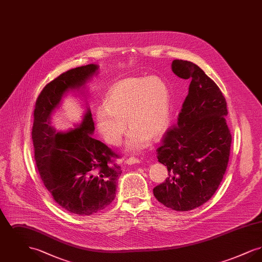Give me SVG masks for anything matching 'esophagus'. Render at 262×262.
Listing matches in <instances>:
<instances>
[{
	"mask_svg": "<svg viewBox=\"0 0 262 262\" xmlns=\"http://www.w3.org/2000/svg\"><path fill=\"white\" fill-rule=\"evenodd\" d=\"M139 163H140V161L137 158H134V157L128 158L127 160H125V164H127V165H135V164H139Z\"/></svg>",
	"mask_w": 262,
	"mask_h": 262,
	"instance_id": "obj_1",
	"label": "esophagus"
}]
</instances>
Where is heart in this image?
Returning a JSON list of instances; mask_svg holds the SVG:
<instances>
[{
    "instance_id": "obj_1",
    "label": "heart",
    "mask_w": 262,
    "mask_h": 262,
    "mask_svg": "<svg viewBox=\"0 0 262 262\" xmlns=\"http://www.w3.org/2000/svg\"><path fill=\"white\" fill-rule=\"evenodd\" d=\"M171 119V94L159 77H134L117 82L95 111L96 126L110 145L122 142L126 121L132 129L125 149L137 152L164 136Z\"/></svg>"
}]
</instances>
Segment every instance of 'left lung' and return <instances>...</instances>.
<instances>
[{"mask_svg":"<svg viewBox=\"0 0 262 262\" xmlns=\"http://www.w3.org/2000/svg\"><path fill=\"white\" fill-rule=\"evenodd\" d=\"M172 71L190 83L178 126L166 133L157 149L169 177L153 193L166 207L188 211L210 200L222 182L232 136L225 118L227 102L211 78L188 61L174 60Z\"/></svg>","mask_w":262,"mask_h":262,"instance_id":"left-lung-1","label":"left lung"}]
</instances>
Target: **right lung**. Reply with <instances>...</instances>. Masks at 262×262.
Segmentation results:
<instances>
[{
	"label": "right lung",
	"instance_id": "1",
	"mask_svg": "<svg viewBox=\"0 0 262 262\" xmlns=\"http://www.w3.org/2000/svg\"><path fill=\"white\" fill-rule=\"evenodd\" d=\"M90 63L63 73L48 83L38 96L32 141L38 171L54 200L76 215L89 216L105 209L116 196L121 167L113 163L117 155L91 137L94 123L86 108L82 120L67 132L52 125V115L70 91L83 94L85 84L98 74Z\"/></svg>",
	"mask_w": 262,
	"mask_h": 262
}]
</instances>
